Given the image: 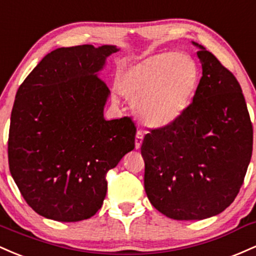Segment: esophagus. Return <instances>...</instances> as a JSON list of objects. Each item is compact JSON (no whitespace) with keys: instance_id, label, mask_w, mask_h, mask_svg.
<instances>
[{"instance_id":"34e87169","label":"esophagus","mask_w":256,"mask_h":256,"mask_svg":"<svg viewBox=\"0 0 256 256\" xmlns=\"http://www.w3.org/2000/svg\"><path fill=\"white\" fill-rule=\"evenodd\" d=\"M142 140H144V133L138 130L136 136V148H140V146H142Z\"/></svg>"}]
</instances>
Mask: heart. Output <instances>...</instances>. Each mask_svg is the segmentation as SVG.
<instances>
[{
    "instance_id": "heart-1",
    "label": "heart",
    "mask_w": 256,
    "mask_h": 256,
    "mask_svg": "<svg viewBox=\"0 0 256 256\" xmlns=\"http://www.w3.org/2000/svg\"><path fill=\"white\" fill-rule=\"evenodd\" d=\"M198 81L200 70L190 56L162 52L123 68L116 87L134 102L138 117L146 126L164 128L186 112Z\"/></svg>"
}]
</instances>
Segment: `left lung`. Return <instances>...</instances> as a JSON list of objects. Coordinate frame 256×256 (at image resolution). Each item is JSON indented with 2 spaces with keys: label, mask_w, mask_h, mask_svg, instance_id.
Returning <instances> with one entry per match:
<instances>
[{
  "label": "left lung",
  "mask_w": 256,
  "mask_h": 256,
  "mask_svg": "<svg viewBox=\"0 0 256 256\" xmlns=\"http://www.w3.org/2000/svg\"><path fill=\"white\" fill-rule=\"evenodd\" d=\"M198 47L202 77L194 100L176 122L152 129L142 145L148 198L174 220H203L225 210L243 185L252 152L240 83L214 54Z\"/></svg>",
  "instance_id": "left-lung-1"
}]
</instances>
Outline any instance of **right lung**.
Wrapping results in <instances>:
<instances>
[{
    "instance_id": "add662e5",
    "label": "right lung",
    "mask_w": 256,
    "mask_h": 256,
    "mask_svg": "<svg viewBox=\"0 0 256 256\" xmlns=\"http://www.w3.org/2000/svg\"><path fill=\"white\" fill-rule=\"evenodd\" d=\"M114 46L58 48L20 84L10 114L8 164L37 214L74 222L93 216L106 174L136 148L132 117L105 120L108 90L96 72Z\"/></svg>"
}]
</instances>
